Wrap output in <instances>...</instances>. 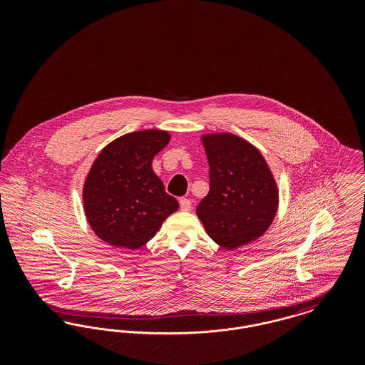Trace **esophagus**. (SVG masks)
<instances>
[{"label":"esophagus","instance_id":"esophagus-1","mask_svg":"<svg viewBox=\"0 0 365 365\" xmlns=\"http://www.w3.org/2000/svg\"><path fill=\"white\" fill-rule=\"evenodd\" d=\"M179 205H180L182 210H186V212H187V210H190L191 209L190 200H189V198H180V200H179Z\"/></svg>","mask_w":365,"mask_h":365}]
</instances>
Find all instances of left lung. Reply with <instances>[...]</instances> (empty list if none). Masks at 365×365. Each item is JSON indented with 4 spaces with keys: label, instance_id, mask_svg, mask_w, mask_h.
<instances>
[{
    "label": "left lung",
    "instance_id": "1",
    "mask_svg": "<svg viewBox=\"0 0 365 365\" xmlns=\"http://www.w3.org/2000/svg\"><path fill=\"white\" fill-rule=\"evenodd\" d=\"M209 161V192L197 215L209 237L237 249L262 235L278 208V189L264 157L231 134L202 137Z\"/></svg>",
    "mask_w": 365,
    "mask_h": 365
}]
</instances>
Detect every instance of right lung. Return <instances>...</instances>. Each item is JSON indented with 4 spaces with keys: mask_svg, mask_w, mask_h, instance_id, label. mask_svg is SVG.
Wrapping results in <instances>:
<instances>
[{
    "mask_svg": "<svg viewBox=\"0 0 365 365\" xmlns=\"http://www.w3.org/2000/svg\"><path fill=\"white\" fill-rule=\"evenodd\" d=\"M170 135L137 131L110 142L96 158L83 187L87 220L109 245L138 249L150 241L179 207L152 170Z\"/></svg>",
    "mask_w": 365,
    "mask_h": 365,
    "instance_id": "right-lung-1",
    "label": "right lung"
}]
</instances>
